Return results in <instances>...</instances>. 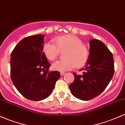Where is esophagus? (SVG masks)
<instances>
[{
    "instance_id": "esophagus-1",
    "label": "esophagus",
    "mask_w": 125,
    "mask_h": 125,
    "mask_svg": "<svg viewBox=\"0 0 125 125\" xmlns=\"http://www.w3.org/2000/svg\"><path fill=\"white\" fill-rule=\"evenodd\" d=\"M65 74V73H60V75L61 76H63Z\"/></svg>"
}]
</instances>
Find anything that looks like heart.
Returning <instances> with one entry per match:
<instances>
[{"label": "heart", "instance_id": "b5f03b06", "mask_svg": "<svg viewBox=\"0 0 125 125\" xmlns=\"http://www.w3.org/2000/svg\"><path fill=\"white\" fill-rule=\"evenodd\" d=\"M54 43L47 42L43 45L42 51L45 57L53 61L59 56L60 52H65L64 60L54 63L52 69L59 72L71 70L75 66H83L89 57V50L79 38L71 35L59 36L53 39Z\"/></svg>", "mask_w": 125, "mask_h": 125}]
</instances>
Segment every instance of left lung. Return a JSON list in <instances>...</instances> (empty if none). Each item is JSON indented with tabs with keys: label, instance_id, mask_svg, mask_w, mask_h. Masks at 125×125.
<instances>
[{
	"label": "left lung",
	"instance_id": "8db88e82",
	"mask_svg": "<svg viewBox=\"0 0 125 125\" xmlns=\"http://www.w3.org/2000/svg\"><path fill=\"white\" fill-rule=\"evenodd\" d=\"M90 54L83 75L73 73L74 81L69 85L75 98L88 101L100 94L112 79L115 65L112 53L102 42L97 39L90 41Z\"/></svg>",
	"mask_w": 125,
	"mask_h": 125
}]
</instances>
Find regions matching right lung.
<instances>
[{
  "instance_id": "obj_1",
  "label": "right lung",
  "mask_w": 125,
  "mask_h": 125,
  "mask_svg": "<svg viewBox=\"0 0 125 125\" xmlns=\"http://www.w3.org/2000/svg\"><path fill=\"white\" fill-rule=\"evenodd\" d=\"M44 35L23 39L10 54V78L17 90L31 101L47 98L60 78L58 71L49 72L51 65L42 52Z\"/></svg>"
}]
</instances>
